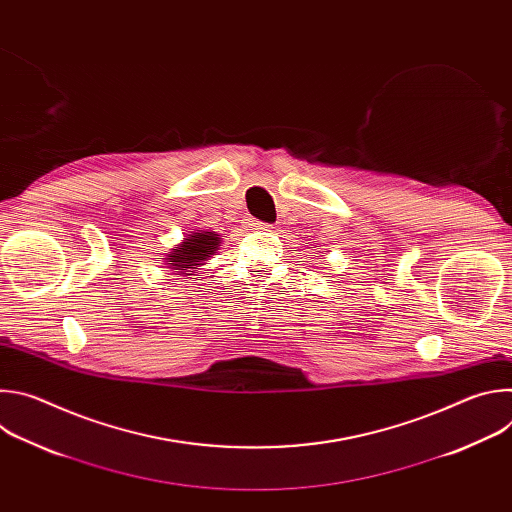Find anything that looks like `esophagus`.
Returning <instances> with one entry per match:
<instances>
[{"instance_id":"obj_1","label":"esophagus","mask_w":512,"mask_h":512,"mask_svg":"<svg viewBox=\"0 0 512 512\" xmlns=\"http://www.w3.org/2000/svg\"><path fill=\"white\" fill-rule=\"evenodd\" d=\"M255 229H261V231H269V229H273V225H269V223H263V221H257V218H251L249 221Z\"/></svg>"}]
</instances>
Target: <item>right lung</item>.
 Listing matches in <instances>:
<instances>
[{"label":"right lung","mask_w":512,"mask_h":512,"mask_svg":"<svg viewBox=\"0 0 512 512\" xmlns=\"http://www.w3.org/2000/svg\"><path fill=\"white\" fill-rule=\"evenodd\" d=\"M218 247V235L214 233H192L188 235V239L176 247L172 251V255H168L170 259V267L178 269L176 275L184 273L186 269H196L198 265H202V261H206ZM192 275V273H186Z\"/></svg>","instance_id":"right-lung-1"}]
</instances>
